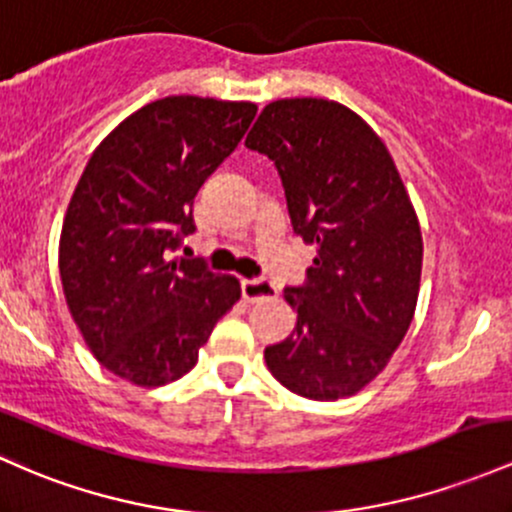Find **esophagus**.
Here are the masks:
<instances>
[{"label":"esophagus","instance_id":"1","mask_svg":"<svg viewBox=\"0 0 512 512\" xmlns=\"http://www.w3.org/2000/svg\"><path fill=\"white\" fill-rule=\"evenodd\" d=\"M240 289H243V299L250 303L277 299V289H274V284L267 282V279H243Z\"/></svg>","mask_w":512,"mask_h":512}]
</instances>
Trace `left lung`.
<instances>
[{
  "mask_svg": "<svg viewBox=\"0 0 512 512\" xmlns=\"http://www.w3.org/2000/svg\"><path fill=\"white\" fill-rule=\"evenodd\" d=\"M245 145L282 177L294 233L316 245L284 299L294 333L265 350L279 384L338 401L384 372L411 325L423 235L393 157L367 121L330 99L267 104Z\"/></svg>",
  "mask_w": 512,
  "mask_h": 512,
  "instance_id": "8db88e82",
  "label": "left lung"
}]
</instances>
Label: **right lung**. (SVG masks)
<instances>
[{
    "label": "right lung",
    "mask_w": 512,
    "mask_h": 512,
    "mask_svg": "<svg viewBox=\"0 0 512 512\" xmlns=\"http://www.w3.org/2000/svg\"><path fill=\"white\" fill-rule=\"evenodd\" d=\"M252 101L165 97L97 145L60 233L67 308L104 369L145 389L194 367L240 282L170 260L194 233V196L245 136Z\"/></svg>",
    "instance_id": "obj_1"
}]
</instances>
